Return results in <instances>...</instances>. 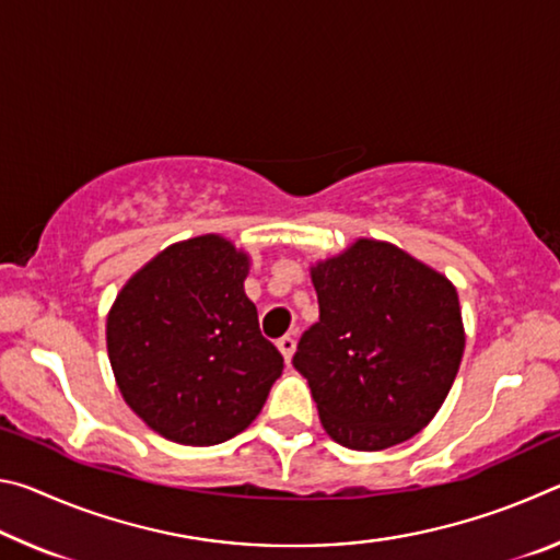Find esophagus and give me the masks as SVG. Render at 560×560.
<instances>
[{
    "label": "esophagus",
    "mask_w": 560,
    "mask_h": 560,
    "mask_svg": "<svg viewBox=\"0 0 560 560\" xmlns=\"http://www.w3.org/2000/svg\"><path fill=\"white\" fill-rule=\"evenodd\" d=\"M277 348L281 350L283 360H287V363H291V355H293V348H296V340H293L291 336H281L277 340Z\"/></svg>",
    "instance_id": "obj_1"
}]
</instances>
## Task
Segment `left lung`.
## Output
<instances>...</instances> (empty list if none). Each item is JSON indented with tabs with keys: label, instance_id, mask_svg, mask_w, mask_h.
<instances>
[{
	"label": "left lung",
	"instance_id": "obj_1",
	"mask_svg": "<svg viewBox=\"0 0 560 560\" xmlns=\"http://www.w3.org/2000/svg\"><path fill=\"white\" fill-rule=\"evenodd\" d=\"M318 320L293 353L324 430L348 450L415 438L447 397L464 353L459 299L393 244L358 240L316 264Z\"/></svg>",
	"mask_w": 560,
	"mask_h": 560
}]
</instances>
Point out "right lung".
Segmentation results:
<instances>
[{
	"instance_id": "add662e5",
	"label": "right lung",
	"mask_w": 560,
	"mask_h": 560,
	"mask_svg": "<svg viewBox=\"0 0 560 560\" xmlns=\"http://www.w3.org/2000/svg\"><path fill=\"white\" fill-rule=\"evenodd\" d=\"M246 254L207 234L145 264L113 303V375L130 410L163 438L210 447L249 428L283 371L246 299Z\"/></svg>"
}]
</instances>
